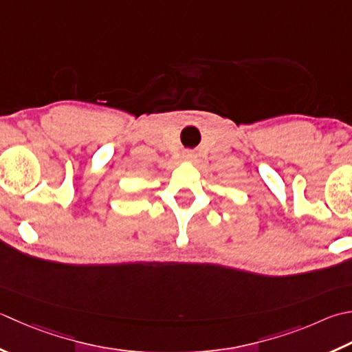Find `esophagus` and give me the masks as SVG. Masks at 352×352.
Returning a JSON list of instances; mask_svg holds the SVG:
<instances>
[{
	"label": "esophagus",
	"instance_id": "1",
	"mask_svg": "<svg viewBox=\"0 0 352 352\" xmlns=\"http://www.w3.org/2000/svg\"><path fill=\"white\" fill-rule=\"evenodd\" d=\"M183 158H184V160H188V162H194L197 158V154L194 153V151H184Z\"/></svg>",
	"mask_w": 352,
	"mask_h": 352
}]
</instances>
